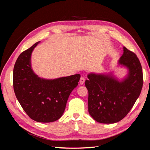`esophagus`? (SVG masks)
<instances>
[{
	"mask_svg": "<svg viewBox=\"0 0 150 150\" xmlns=\"http://www.w3.org/2000/svg\"><path fill=\"white\" fill-rule=\"evenodd\" d=\"M84 82H85V78H83V77H81L79 80V84L83 85L84 83Z\"/></svg>",
	"mask_w": 150,
	"mask_h": 150,
	"instance_id": "obj_1",
	"label": "esophagus"
}]
</instances>
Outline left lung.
Returning <instances> with one entry per match:
<instances>
[{
  "mask_svg": "<svg viewBox=\"0 0 150 150\" xmlns=\"http://www.w3.org/2000/svg\"><path fill=\"white\" fill-rule=\"evenodd\" d=\"M117 67H125L128 72L122 78H117L113 71L90 72L85 81L89 93V113L101 123L112 124L123 119L142 91L143 71L137 55L123 47Z\"/></svg>",
  "mask_w": 150,
  "mask_h": 150,
  "instance_id": "1",
  "label": "left lung"
}]
</instances>
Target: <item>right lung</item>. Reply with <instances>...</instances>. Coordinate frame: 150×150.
<instances>
[{
    "label": "right lung",
    "mask_w": 150,
    "mask_h": 150,
    "mask_svg": "<svg viewBox=\"0 0 150 150\" xmlns=\"http://www.w3.org/2000/svg\"><path fill=\"white\" fill-rule=\"evenodd\" d=\"M39 42L18 57L13 71V89L18 101L32 120L51 122L63 115L68 98L78 86L81 75L56 79L39 77L32 67L31 55Z\"/></svg>",
    "instance_id": "obj_1"
}]
</instances>
